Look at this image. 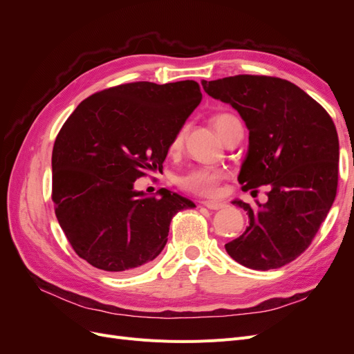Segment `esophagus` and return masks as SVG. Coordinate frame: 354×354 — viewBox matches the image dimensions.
<instances>
[{
	"instance_id": "34e87169",
	"label": "esophagus",
	"mask_w": 354,
	"mask_h": 354,
	"mask_svg": "<svg viewBox=\"0 0 354 354\" xmlns=\"http://www.w3.org/2000/svg\"><path fill=\"white\" fill-rule=\"evenodd\" d=\"M201 203L203 207H207L208 209H221V208L226 207V203L220 202V201H203Z\"/></svg>"
}]
</instances>
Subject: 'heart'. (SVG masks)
I'll use <instances>...</instances> for the list:
<instances>
[{
    "label": "heart",
    "instance_id": "obj_1",
    "mask_svg": "<svg viewBox=\"0 0 354 354\" xmlns=\"http://www.w3.org/2000/svg\"><path fill=\"white\" fill-rule=\"evenodd\" d=\"M214 127L218 131L220 137L224 134V131L227 130V127L239 122V120L232 113H218L214 116ZM183 134L185 131L180 130L176 137L171 142V149H178L181 145H183ZM226 177V173L223 169L218 168H209V167H196L189 169L187 173L181 174L177 178L178 186L190 192V194L195 195H201V196H214L218 192L220 183L223 181V178Z\"/></svg>",
    "mask_w": 354,
    "mask_h": 354
}]
</instances>
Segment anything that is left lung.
<instances>
[{"mask_svg": "<svg viewBox=\"0 0 354 354\" xmlns=\"http://www.w3.org/2000/svg\"><path fill=\"white\" fill-rule=\"evenodd\" d=\"M202 87L232 104L250 130L238 177L242 190L269 187L263 205L233 201L248 214L250 226L224 246L250 269H279L308 248L334 203L339 159L334 121L286 80L236 75L202 81Z\"/></svg>", "mask_w": 354, "mask_h": 354, "instance_id": "left-lung-1", "label": "left lung"}]
</instances>
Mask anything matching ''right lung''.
Listing matches in <instances>:
<instances>
[{
  "instance_id": "1",
  "label": "right lung",
  "mask_w": 354,
  "mask_h": 354,
  "mask_svg": "<svg viewBox=\"0 0 354 354\" xmlns=\"http://www.w3.org/2000/svg\"><path fill=\"white\" fill-rule=\"evenodd\" d=\"M202 100L196 81L130 82L82 100L53 147L55 212L81 259L100 270L133 272L164 250L169 223L195 203L160 189L134 190L160 171L168 149Z\"/></svg>"
}]
</instances>
